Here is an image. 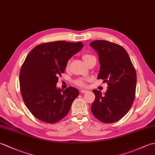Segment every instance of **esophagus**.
I'll return each instance as SVG.
<instances>
[{
  "mask_svg": "<svg viewBox=\"0 0 155 155\" xmlns=\"http://www.w3.org/2000/svg\"><path fill=\"white\" fill-rule=\"evenodd\" d=\"M81 93H87L88 92V91H87V90H84V89H82V90H81Z\"/></svg>",
  "mask_w": 155,
  "mask_h": 155,
  "instance_id": "esophagus-1",
  "label": "esophagus"
}]
</instances>
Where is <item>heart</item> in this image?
Masks as SVG:
<instances>
[{
  "instance_id": "1",
  "label": "heart",
  "mask_w": 155,
  "mask_h": 155,
  "mask_svg": "<svg viewBox=\"0 0 155 155\" xmlns=\"http://www.w3.org/2000/svg\"><path fill=\"white\" fill-rule=\"evenodd\" d=\"M93 57H94L93 56H92L89 54H84L83 55V60L84 62H87L89 59L92 58ZM76 84H77V85H78V86H80V87H84L85 85H86V81H84L83 79H79V80H77V81H76Z\"/></svg>"
}]
</instances>
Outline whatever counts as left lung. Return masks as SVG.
Returning a JSON list of instances; mask_svg holds the SVG:
<instances>
[{"label": "left lung", "mask_w": 155, "mask_h": 155, "mask_svg": "<svg viewBox=\"0 0 155 155\" xmlns=\"http://www.w3.org/2000/svg\"><path fill=\"white\" fill-rule=\"evenodd\" d=\"M100 62L98 79L107 83V91H93L95 100L91 111L98 120L111 123L121 119L132 107L135 97L137 74L126 50L107 41L91 42Z\"/></svg>", "instance_id": "left-lung-1"}]
</instances>
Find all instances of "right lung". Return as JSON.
Returning <instances> with one entry per match:
<instances>
[{"label": "right lung", "mask_w": 155, "mask_h": 155, "mask_svg": "<svg viewBox=\"0 0 155 155\" xmlns=\"http://www.w3.org/2000/svg\"><path fill=\"white\" fill-rule=\"evenodd\" d=\"M83 47L81 42H51L37 45L27 55L20 71V89L25 105L38 120L55 123L68 114L79 91L57 88L58 77Z\"/></svg>", "instance_id": "right-lung-1"}]
</instances>
